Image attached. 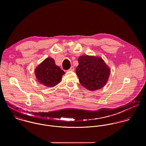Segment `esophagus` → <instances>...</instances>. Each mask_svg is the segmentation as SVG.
<instances>
[{
	"mask_svg": "<svg viewBox=\"0 0 146 146\" xmlns=\"http://www.w3.org/2000/svg\"><path fill=\"white\" fill-rule=\"evenodd\" d=\"M74 69H75L74 67V66H71V67L70 68V69L68 70V71H74Z\"/></svg>",
	"mask_w": 146,
	"mask_h": 146,
	"instance_id": "obj_1",
	"label": "esophagus"
}]
</instances>
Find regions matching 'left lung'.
Listing matches in <instances>:
<instances>
[{
  "label": "left lung",
  "instance_id": "1",
  "mask_svg": "<svg viewBox=\"0 0 146 146\" xmlns=\"http://www.w3.org/2000/svg\"><path fill=\"white\" fill-rule=\"evenodd\" d=\"M78 62L76 72L84 87L93 91L104 86L110 75V69L101 58L82 56Z\"/></svg>",
  "mask_w": 146,
  "mask_h": 146
}]
</instances>
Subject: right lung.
Instances as JSON below:
<instances>
[{"label":"right lung","mask_w":146,"mask_h":146,"mask_svg":"<svg viewBox=\"0 0 146 146\" xmlns=\"http://www.w3.org/2000/svg\"><path fill=\"white\" fill-rule=\"evenodd\" d=\"M39 83L46 86H54L60 82L64 72L56 66L52 58H46L35 71Z\"/></svg>","instance_id":"obj_1"}]
</instances>
